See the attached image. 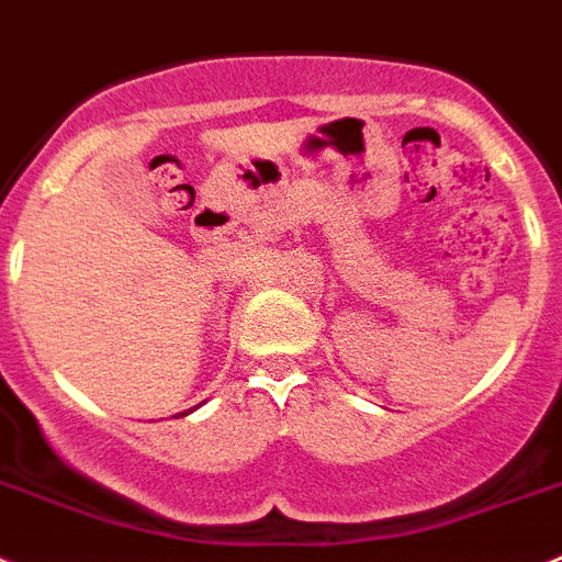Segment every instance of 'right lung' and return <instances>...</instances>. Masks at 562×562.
I'll return each instance as SVG.
<instances>
[{
    "mask_svg": "<svg viewBox=\"0 0 562 562\" xmlns=\"http://www.w3.org/2000/svg\"><path fill=\"white\" fill-rule=\"evenodd\" d=\"M184 414H187V412H181V417H184Z\"/></svg>",
    "mask_w": 562,
    "mask_h": 562,
    "instance_id": "add662e5",
    "label": "right lung"
}]
</instances>
